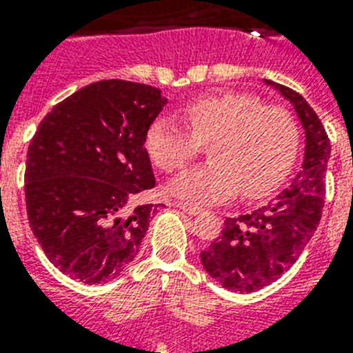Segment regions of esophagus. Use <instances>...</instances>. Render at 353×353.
<instances>
[{
  "instance_id": "1",
  "label": "esophagus",
  "mask_w": 353,
  "mask_h": 353,
  "mask_svg": "<svg viewBox=\"0 0 353 353\" xmlns=\"http://www.w3.org/2000/svg\"><path fill=\"white\" fill-rule=\"evenodd\" d=\"M183 212H187L188 216H198L201 214V209L199 207H194V205H188V203H176Z\"/></svg>"
}]
</instances>
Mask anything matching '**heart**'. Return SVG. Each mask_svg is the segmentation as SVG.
<instances>
[{"mask_svg":"<svg viewBox=\"0 0 353 353\" xmlns=\"http://www.w3.org/2000/svg\"><path fill=\"white\" fill-rule=\"evenodd\" d=\"M188 128L170 117L155 119L144 148L155 166L176 172L212 139L210 163L194 166L170 183L172 194L196 203H218L240 192L260 198L290 174L299 152V128L282 108L262 106L256 97L223 91L196 97L181 108Z\"/></svg>","mask_w":353,"mask_h":353,"instance_id":"b5f03b06","label":"heart"}]
</instances>
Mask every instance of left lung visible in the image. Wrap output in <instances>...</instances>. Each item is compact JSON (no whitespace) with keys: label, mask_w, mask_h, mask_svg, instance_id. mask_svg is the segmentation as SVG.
Listing matches in <instances>:
<instances>
[{"label":"left lung","mask_w":353,"mask_h":353,"mask_svg":"<svg viewBox=\"0 0 353 353\" xmlns=\"http://www.w3.org/2000/svg\"><path fill=\"white\" fill-rule=\"evenodd\" d=\"M295 108L306 133L304 163L288 188L249 214L227 218L221 234L201 251L205 271L225 290L252 293L269 285L296 262L317 231L324 209L330 139L304 97L263 80Z\"/></svg>","instance_id":"left-lung-1"}]
</instances>
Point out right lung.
Segmentation results:
<instances>
[{"instance_id":"add662e5","label":"right lung","mask_w":353,"mask_h":353,"mask_svg":"<svg viewBox=\"0 0 353 353\" xmlns=\"http://www.w3.org/2000/svg\"><path fill=\"white\" fill-rule=\"evenodd\" d=\"M165 104L157 88L101 80L40 122L25 165L27 218L63 274L104 284L137 256L155 212L139 203L155 187L144 137Z\"/></svg>"}]
</instances>
